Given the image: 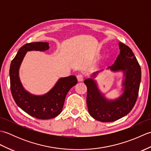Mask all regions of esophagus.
Here are the masks:
<instances>
[{
	"mask_svg": "<svg viewBox=\"0 0 151 151\" xmlns=\"http://www.w3.org/2000/svg\"><path fill=\"white\" fill-rule=\"evenodd\" d=\"M76 78H77L78 82H82L84 81V76H83L82 74H78V75L76 76Z\"/></svg>",
	"mask_w": 151,
	"mask_h": 151,
	"instance_id": "obj_1",
	"label": "esophagus"
}]
</instances>
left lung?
Returning a JSON list of instances; mask_svg holds the SVG:
<instances>
[{
    "mask_svg": "<svg viewBox=\"0 0 151 151\" xmlns=\"http://www.w3.org/2000/svg\"><path fill=\"white\" fill-rule=\"evenodd\" d=\"M120 53L111 66L112 72L123 71L124 79L122 82L123 92L114 100H108L97 86L95 77L101 70L93 73L91 78L84 81L87 86V105L89 114L101 122H112L119 119L132 110L138 96L142 71L136 56L129 47L119 43Z\"/></svg>",
    "mask_w": 151,
    "mask_h": 151,
    "instance_id": "8db88e82",
    "label": "left lung"
}]
</instances>
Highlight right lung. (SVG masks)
Wrapping results in <instances>:
<instances>
[{"label": "right lung", "instance_id": "add662e5", "mask_svg": "<svg viewBox=\"0 0 151 151\" xmlns=\"http://www.w3.org/2000/svg\"><path fill=\"white\" fill-rule=\"evenodd\" d=\"M49 49L47 42L24 45L12 61L9 69L10 89L15 103L28 115L40 119H49L58 115L62 111L67 93L77 84L76 76L71 75L60 78L54 87L43 95H34L25 90L19 76V68L25 54L28 51H45Z\"/></svg>", "mask_w": 151, "mask_h": 151}]
</instances>
